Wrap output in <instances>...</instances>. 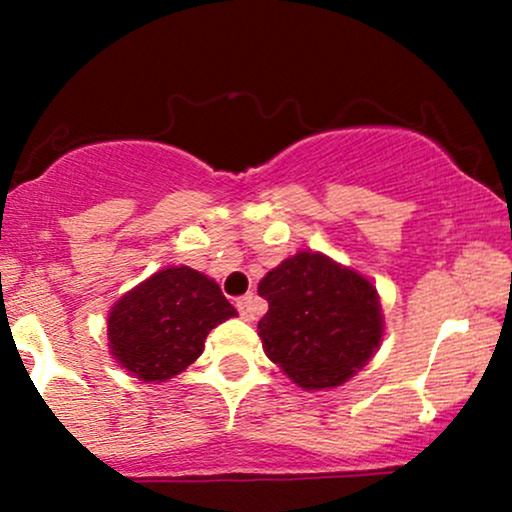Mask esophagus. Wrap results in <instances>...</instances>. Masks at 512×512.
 <instances>
[{
	"label": "esophagus",
	"instance_id": "obj_1",
	"mask_svg": "<svg viewBox=\"0 0 512 512\" xmlns=\"http://www.w3.org/2000/svg\"><path fill=\"white\" fill-rule=\"evenodd\" d=\"M236 308L243 320H255V298L252 296H240L236 301Z\"/></svg>",
	"mask_w": 512,
	"mask_h": 512
}]
</instances>
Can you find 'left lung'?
I'll list each match as a JSON object with an SVG mask.
<instances>
[{"instance_id":"8db88e82","label":"left lung","mask_w":512,"mask_h":512,"mask_svg":"<svg viewBox=\"0 0 512 512\" xmlns=\"http://www.w3.org/2000/svg\"><path fill=\"white\" fill-rule=\"evenodd\" d=\"M257 293L269 303L257 325L264 354L305 390L346 383L383 339L375 286L320 252H296Z\"/></svg>"}]
</instances>
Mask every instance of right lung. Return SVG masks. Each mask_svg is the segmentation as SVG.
<instances>
[{
  "instance_id": "right-lung-1",
  "label": "right lung",
  "mask_w": 512,
  "mask_h": 512,
  "mask_svg": "<svg viewBox=\"0 0 512 512\" xmlns=\"http://www.w3.org/2000/svg\"><path fill=\"white\" fill-rule=\"evenodd\" d=\"M236 315L214 279L190 267L161 269L113 305L110 354L144 383H163L195 363L207 334Z\"/></svg>"
}]
</instances>
